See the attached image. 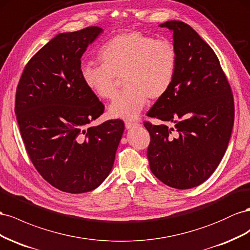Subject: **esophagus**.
<instances>
[{
    "mask_svg": "<svg viewBox=\"0 0 250 250\" xmlns=\"http://www.w3.org/2000/svg\"><path fill=\"white\" fill-rule=\"evenodd\" d=\"M125 127H126L127 130L134 129V127H137V126H139V125H138L137 123H132V121H125Z\"/></svg>",
    "mask_w": 250,
    "mask_h": 250,
    "instance_id": "obj_1",
    "label": "esophagus"
}]
</instances>
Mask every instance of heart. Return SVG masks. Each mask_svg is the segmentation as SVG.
Wrapping results in <instances>:
<instances>
[{
	"instance_id": "obj_1",
	"label": "heart",
	"mask_w": 250,
	"mask_h": 250,
	"mask_svg": "<svg viewBox=\"0 0 250 250\" xmlns=\"http://www.w3.org/2000/svg\"><path fill=\"white\" fill-rule=\"evenodd\" d=\"M101 60L103 65H82L83 84L96 97L112 99L124 78L125 91L112 102L109 114L132 120L144 110L147 98L156 101L168 91L176 75L178 52L168 40L132 31L105 42Z\"/></svg>"
}]
</instances>
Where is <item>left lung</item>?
I'll return each mask as SVG.
<instances>
[{
    "instance_id": "obj_1",
    "label": "left lung",
    "mask_w": 250,
    "mask_h": 250,
    "mask_svg": "<svg viewBox=\"0 0 250 250\" xmlns=\"http://www.w3.org/2000/svg\"><path fill=\"white\" fill-rule=\"evenodd\" d=\"M173 32L178 52L174 82L147 116L174 125L146 123L151 135L149 168L170 188L188 189L208 180L222 160L233 126L230 85L216 53L181 21L160 24Z\"/></svg>"
}]
</instances>
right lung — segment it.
<instances>
[{
  "label": "right lung",
  "mask_w": 250,
  "mask_h": 250,
  "mask_svg": "<svg viewBox=\"0 0 250 250\" xmlns=\"http://www.w3.org/2000/svg\"><path fill=\"white\" fill-rule=\"evenodd\" d=\"M103 31L92 26L56 34L28 62L17 88L14 112L33 166L70 194L104 182L125 130L120 119L90 125L104 106L83 84L81 59Z\"/></svg>",
  "instance_id": "add662e5"
}]
</instances>
